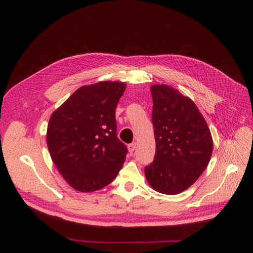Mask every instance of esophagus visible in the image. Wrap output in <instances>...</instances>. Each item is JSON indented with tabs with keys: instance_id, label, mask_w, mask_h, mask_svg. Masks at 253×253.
<instances>
[{
	"instance_id": "1",
	"label": "esophagus",
	"mask_w": 253,
	"mask_h": 253,
	"mask_svg": "<svg viewBox=\"0 0 253 253\" xmlns=\"http://www.w3.org/2000/svg\"><path fill=\"white\" fill-rule=\"evenodd\" d=\"M135 149H136V143L135 142H132L128 145V151H129L130 154L133 153L135 151Z\"/></svg>"
}]
</instances>
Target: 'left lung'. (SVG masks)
Wrapping results in <instances>:
<instances>
[{
  "label": "left lung",
  "instance_id": "left-lung-1",
  "mask_svg": "<svg viewBox=\"0 0 253 253\" xmlns=\"http://www.w3.org/2000/svg\"><path fill=\"white\" fill-rule=\"evenodd\" d=\"M156 155L144 175L161 194L176 195L200 177L213 150L204 117L195 102L169 85L151 86Z\"/></svg>",
  "mask_w": 253,
  "mask_h": 253
}]
</instances>
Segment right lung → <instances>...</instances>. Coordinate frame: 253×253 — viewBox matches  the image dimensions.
Returning <instances> with one entry per match:
<instances>
[{
  "instance_id": "obj_1",
  "label": "right lung",
  "mask_w": 253,
  "mask_h": 253,
  "mask_svg": "<svg viewBox=\"0 0 253 253\" xmlns=\"http://www.w3.org/2000/svg\"><path fill=\"white\" fill-rule=\"evenodd\" d=\"M126 83L101 81L76 90L50 117L47 145L71 187L91 193L110 184L127 154L117 137L116 106Z\"/></svg>"
}]
</instances>
